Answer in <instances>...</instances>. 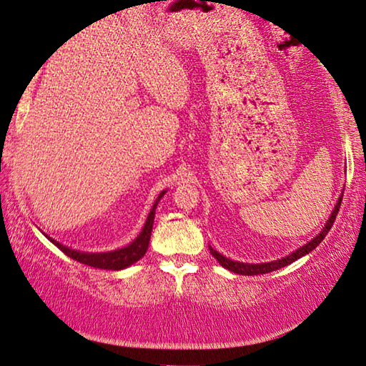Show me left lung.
Instances as JSON below:
<instances>
[{"label":"left lung","instance_id":"1","mask_svg":"<svg viewBox=\"0 0 366 366\" xmlns=\"http://www.w3.org/2000/svg\"><path fill=\"white\" fill-rule=\"evenodd\" d=\"M342 197H343V192H342V195H340L335 209L332 210L330 217H328L325 227L322 229V232L313 237L310 242H307L305 245H302L300 249H297L295 252H292V254H288L287 257H282V259H277L274 262H265V264H245V262H237V260L227 259V257L219 254L217 250H214L212 247L209 245L210 254H212L215 259H217V262L224 267V269H227V270L234 272V274H239V275H262V274H269V272L279 270V269H282V267L290 265L292 262H295L297 259H300V257L307 255L308 252H312L313 249H315V247H318V244H320L323 239H325V235L328 234V230L332 229V225L337 219L338 209H340V205H342Z\"/></svg>","mask_w":366,"mask_h":366}]
</instances>
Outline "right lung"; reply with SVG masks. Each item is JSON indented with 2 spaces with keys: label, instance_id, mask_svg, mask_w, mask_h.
Masks as SVG:
<instances>
[{
  "label": "right lung",
  "instance_id": "add662e5",
  "mask_svg": "<svg viewBox=\"0 0 366 366\" xmlns=\"http://www.w3.org/2000/svg\"><path fill=\"white\" fill-rule=\"evenodd\" d=\"M164 194H166V190H162V192L159 194V197L156 199V202H154L151 212H149L147 219H146V224H144V227L141 230V234H139L129 245L122 247V249L111 250V252H79V250L69 249V247L59 244V242H56L54 239H51V237H48V235L46 237H48V239L53 242L56 247H59V249L63 250L66 255L71 257V259L81 262V264H84V265L94 267V269H104V270L127 269L129 265L136 264L139 259H142L144 254L147 252L149 240H151L154 217H156V209H157L159 200L164 197Z\"/></svg>",
  "mask_w": 366,
  "mask_h": 366
}]
</instances>
